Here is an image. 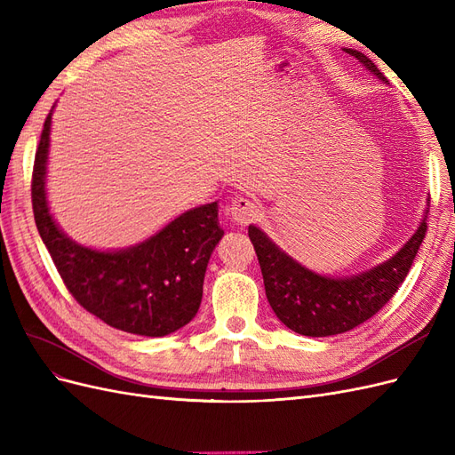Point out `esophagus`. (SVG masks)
<instances>
[{"label": "esophagus", "mask_w": 455, "mask_h": 455, "mask_svg": "<svg viewBox=\"0 0 455 455\" xmlns=\"http://www.w3.org/2000/svg\"><path fill=\"white\" fill-rule=\"evenodd\" d=\"M258 212H259L258 204L252 199L243 197V196L235 197V199L231 201V204H229V216H231V220H233V222L241 224V226L251 224L252 220L258 218Z\"/></svg>", "instance_id": "34e87169"}]
</instances>
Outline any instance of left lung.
<instances>
[{"mask_svg": "<svg viewBox=\"0 0 455 455\" xmlns=\"http://www.w3.org/2000/svg\"><path fill=\"white\" fill-rule=\"evenodd\" d=\"M366 70L385 81L366 54L346 49ZM425 211L419 228L408 243L383 264L351 277H328L304 267L281 251L264 231L249 226V237L264 275L266 296L279 321L294 332L311 338L343 334L374 316L403 284L427 233Z\"/></svg>", "mask_w": 455, "mask_h": 455, "instance_id": "8db88e82", "label": "left lung"}]
</instances>
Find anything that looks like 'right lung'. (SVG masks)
I'll return each instance as SVG.
<instances>
[{
  "instance_id": "obj_1",
  "label": "right lung",
  "mask_w": 455,
  "mask_h": 455,
  "mask_svg": "<svg viewBox=\"0 0 455 455\" xmlns=\"http://www.w3.org/2000/svg\"><path fill=\"white\" fill-rule=\"evenodd\" d=\"M52 109L36 151L32 206L39 235L66 288L81 307L123 332L149 338L176 332L199 311L206 264L224 235L218 203L186 211L129 249L94 251L77 244L49 212L45 174Z\"/></svg>"
}]
</instances>
